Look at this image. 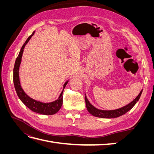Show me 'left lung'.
Instances as JSON below:
<instances>
[{"instance_id": "1", "label": "left lung", "mask_w": 154, "mask_h": 154, "mask_svg": "<svg viewBox=\"0 0 154 154\" xmlns=\"http://www.w3.org/2000/svg\"><path fill=\"white\" fill-rule=\"evenodd\" d=\"M142 92H143V90L141 91L138 96L132 102H130L129 104L122 107V108H119L116 110H101V109L96 108V107L93 106L90 103L89 101L88 100L86 94H85V100L86 103L87 109L88 111V112L91 114L92 116H95V117L102 118H118L121 116L125 114V113H127V112H128L130 109H132V107L136 104L137 102L139 101V98H140Z\"/></svg>"}]
</instances>
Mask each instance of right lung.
Returning <instances> with one entry per match:
<instances>
[{
    "mask_svg": "<svg viewBox=\"0 0 154 154\" xmlns=\"http://www.w3.org/2000/svg\"><path fill=\"white\" fill-rule=\"evenodd\" d=\"M35 31L32 32V34L28 37V38L27 39L26 42L22 45V47L20 51V53L18 54V57L16 59L15 66H14L13 69L14 86H15V88L18 95V97H19V99L22 101V103L27 107H28L30 110L35 112L38 113L40 114L53 115L58 112L59 110L61 109L63 103V92L65 87H66L67 83L69 82V80H67L64 83V85L63 86V90L62 92L60 93L58 98L57 100L52 102H49V103H43V102L36 101L34 99L31 98V97H30L29 96H27L26 94V92L22 89L20 85L19 78V68L22 61V54L23 52H24V49L26 45L28 43V42L31 39L32 36L35 34Z\"/></svg>",
    "mask_w": 154,
    "mask_h": 154,
    "instance_id": "right-lung-1",
    "label": "right lung"
}]
</instances>
